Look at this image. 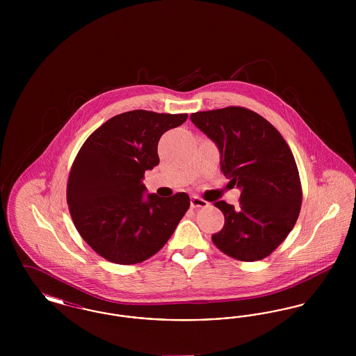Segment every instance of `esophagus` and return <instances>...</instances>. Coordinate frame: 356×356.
<instances>
[{"mask_svg": "<svg viewBox=\"0 0 356 356\" xmlns=\"http://www.w3.org/2000/svg\"><path fill=\"white\" fill-rule=\"evenodd\" d=\"M207 205H208V203L203 199H200L199 196H192L191 197V207L192 208H204Z\"/></svg>", "mask_w": 356, "mask_h": 356, "instance_id": "34e87169", "label": "esophagus"}]
</instances>
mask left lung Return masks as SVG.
<instances>
[{"label": "left lung", "instance_id": "8db88e82", "mask_svg": "<svg viewBox=\"0 0 356 356\" xmlns=\"http://www.w3.org/2000/svg\"><path fill=\"white\" fill-rule=\"evenodd\" d=\"M191 120L216 144L221 172L241 192L238 207L215 203L225 221L212 241L241 261L267 257L292 231L302 205L300 177L286 140L241 106L196 112Z\"/></svg>", "mask_w": 356, "mask_h": 356}]
</instances>
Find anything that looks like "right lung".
I'll list each match as a JSON object with an SVG mask.
<instances>
[{
	"instance_id": "1",
	"label": "right lung",
	"mask_w": 356,
	"mask_h": 356,
	"mask_svg": "<svg viewBox=\"0 0 356 356\" xmlns=\"http://www.w3.org/2000/svg\"><path fill=\"white\" fill-rule=\"evenodd\" d=\"M188 115L131 111L86 138L69 173L67 200L85 241L116 264L141 263L159 252L189 208V196L148 193L145 170L160 161V137Z\"/></svg>"
}]
</instances>
